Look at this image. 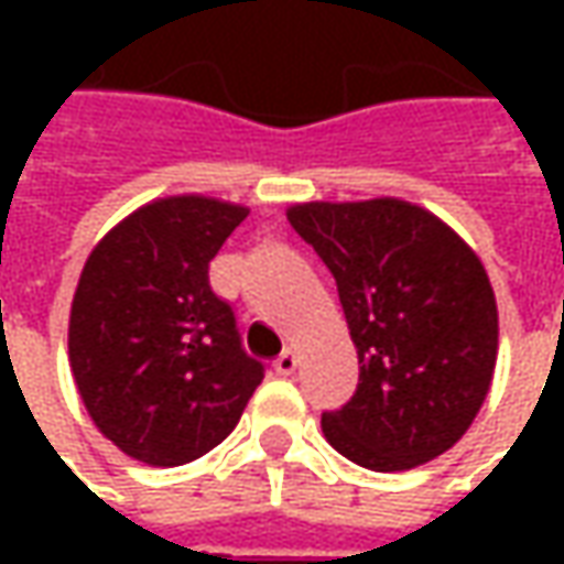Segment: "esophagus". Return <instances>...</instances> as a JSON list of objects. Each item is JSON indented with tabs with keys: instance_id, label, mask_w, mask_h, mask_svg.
Masks as SVG:
<instances>
[{
	"instance_id": "esophagus-1",
	"label": "esophagus",
	"mask_w": 564,
	"mask_h": 564,
	"mask_svg": "<svg viewBox=\"0 0 564 564\" xmlns=\"http://www.w3.org/2000/svg\"><path fill=\"white\" fill-rule=\"evenodd\" d=\"M272 370H275L279 377H292L294 370H297V355H294V351L279 355V358H275V364H272Z\"/></svg>"
}]
</instances>
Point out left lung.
Wrapping results in <instances>:
<instances>
[{
	"label": "left lung",
	"mask_w": 564,
	"mask_h": 564,
	"mask_svg": "<svg viewBox=\"0 0 564 564\" xmlns=\"http://www.w3.org/2000/svg\"><path fill=\"white\" fill-rule=\"evenodd\" d=\"M336 275L358 348V392L323 414L326 443L370 470H408L458 443L487 401L499 311L480 257L399 197L289 206Z\"/></svg>",
	"instance_id": "left-lung-1"
}]
</instances>
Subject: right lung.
Wrapping results in <instances>:
<instances>
[{
    "label": "right lung",
    "instance_id": "obj_1",
    "mask_svg": "<svg viewBox=\"0 0 564 564\" xmlns=\"http://www.w3.org/2000/svg\"><path fill=\"white\" fill-rule=\"evenodd\" d=\"M248 213L204 194L160 197L109 228L80 270L68 364L90 421L134 462L206 455L263 382L209 289V260Z\"/></svg>",
    "mask_w": 564,
    "mask_h": 564
}]
</instances>
